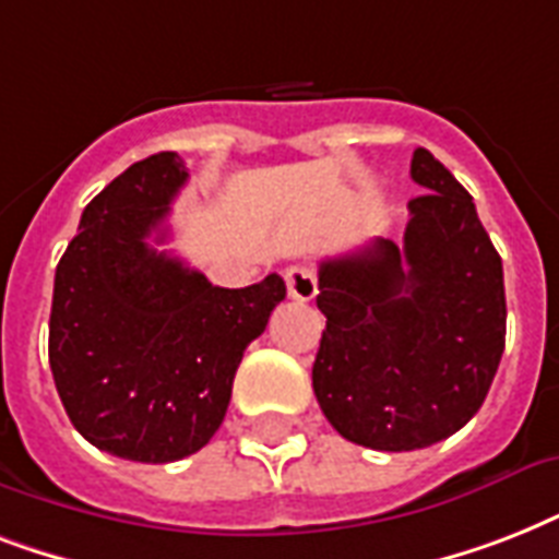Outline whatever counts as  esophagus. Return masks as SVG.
<instances>
[{
    "instance_id": "esophagus-1",
    "label": "esophagus",
    "mask_w": 559,
    "mask_h": 559,
    "mask_svg": "<svg viewBox=\"0 0 559 559\" xmlns=\"http://www.w3.org/2000/svg\"><path fill=\"white\" fill-rule=\"evenodd\" d=\"M284 281H287L289 298H296V301H310L319 293V281L310 266H289L284 272Z\"/></svg>"
}]
</instances>
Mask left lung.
Listing matches in <instances>:
<instances>
[{
  "label": "left lung",
  "mask_w": 559,
  "mask_h": 559,
  "mask_svg": "<svg viewBox=\"0 0 559 559\" xmlns=\"http://www.w3.org/2000/svg\"><path fill=\"white\" fill-rule=\"evenodd\" d=\"M403 246L377 237L322 261L328 316L313 391L342 438L380 452L450 438L485 403L504 350L502 258L473 197L417 147Z\"/></svg>",
  "instance_id": "left-lung-1"
}]
</instances>
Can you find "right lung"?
Instances as JSON below:
<instances>
[{
	"label": "right lung",
	"mask_w": 559,
	"mask_h": 559,
	"mask_svg": "<svg viewBox=\"0 0 559 559\" xmlns=\"http://www.w3.org/2000/svg\"><path fill=\"white\" fill-rule=\"evenodd\" d=\"M186 162H135L83 209L55 272L48 362L74 429L142 464L193 455L226 417L246 345L284 301L281 275L243 289L151 246L186 186Z\"/></svg>",
	"instance_id": "right-lung-1"
}]
</instances>
